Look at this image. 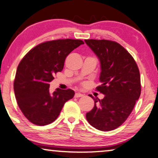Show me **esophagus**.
Instances as JSON below:
<instances>
[{
    "instance_id": "1",
    "label": "esophagus",
    "mask_w": 158,
    "mask_h": 158,
    "mask_svg": "<svg viewBox=\"0 0 158 158\" xmlns=\"http://www.w3.org/2000/svg\"><path fill=\"white\" fill-rule=\"evenodd\" d=\"M82 96H84V95L80 94V93H76V94H75V95H74L75 98H79V97H82Z\"/></svg>"
}]
</instances>
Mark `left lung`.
Returning <instances> with one entry per match:
<instances>
[{
	"label": "left lung",
	"instance_id": "obj_1",
	"mask_svg": "<svg viewBox=\"0 0 158 158\" xmlns=\"http://www.w3.org/2000/svg\"><path fill=\"white\" fill-rule=\"evenodd\" d=\"M86 44L101 61L100 81L96 90L105 95L94 100L95 105L86 117L89 123L101 131L118 128L131 113L141 95L139 67L131 55L117 42L86 39Z\"/></svg>",
	"mask_w": 158,
	"mask_h": 158
}]
</instances>
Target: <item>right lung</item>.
Wrapping results in <instances>:
<instances>
[{"mask_svg":"<svg viewBox=\"0 0 158 158\" xmlns=\"http://www.w3.org/2000/svg\"><path fill=\"white\" fill-rule=\"evenodd\" d=\"M84 41L57 39L44 42L25 55L17 67L14 91L17 105L24 117L34 124L53 122L64 103L74 96L73 90L57 89L50 94L49 82L61 72L67 56Z\"/></svg>","mask_w":158,"mask_h":158,"instance_id":"add662e5","label":"right lung"}]
</instances>
